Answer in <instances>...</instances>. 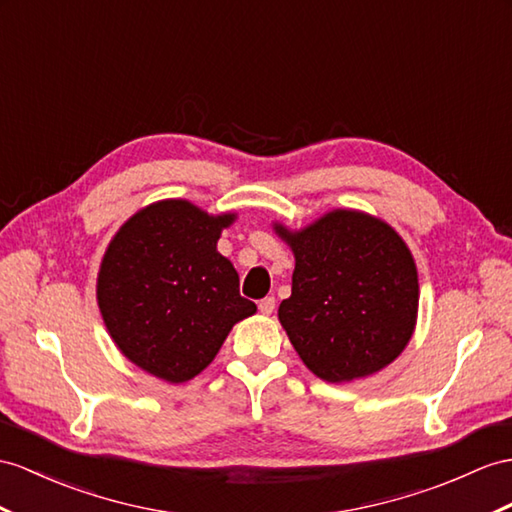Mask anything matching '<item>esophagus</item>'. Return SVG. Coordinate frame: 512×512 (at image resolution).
I'll return each instance as SVG.
<instances>
[{
  "mask_svg": "<svg viewBox=\"0 0 512 512\" xmlns=\"http://www.w3.org/2000/svg\"><path fill=\"white\" fill-rule=\"evenodd\" d=\"M273 308H276V297H265V299H260V302H258V310L263 315H271Z\"/></svg>",
  "mask_w": 512,
  "mask_h": 512,
  "instance_id": "1",
  "label": "esophagus"
}]
</instances>
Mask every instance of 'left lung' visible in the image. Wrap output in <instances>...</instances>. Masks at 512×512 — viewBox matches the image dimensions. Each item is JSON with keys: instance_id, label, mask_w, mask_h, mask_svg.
Segmentation results:
<instances>
[{"instance_id": "8db88e82", "label": "left lung", "mask_w": 512, "mask_h": 512, "mask_svg": "<svg viewBox=\"0 0 512 512\" xmlns=\"http://www.w3.org/2000/svg\"><path fill=\"white\" fill-rule=\"evenodd\" d=\"M295 254L291 297L278 319L304 365L326 382H352L391 365L415 332L413 254L389 223L332 210L304 230L273 226Z\"/></svg>"}]
</instances>
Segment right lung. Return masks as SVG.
<instances>
[{"label":"right lung","mask_w":512,"mask_h":512,"mask_svg":"<svg viewBox=\"0 0 512 512\" xmlns=\"http://www.w3.org/2000/svg\"><path fill=\"white\" fill-rule=\"evenodd\" d=\"M234 219L162 199L110 241L97 304L112 341L136 367L171 384L191 380L213 363L234 323L256 313L239 293V273L217 252Z\"/></svg>","instance_id":"right-lung-1"}]
</instances>
